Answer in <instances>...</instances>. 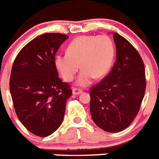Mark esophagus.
Listing matches in <instances>:
<instances>
[{"label":"esophagus","mask_w":159,"mask_h":159,"mask_svg":"<svg viewBox=\"0 0 159 159\" xmlns=\"http://www.w3.org/2000/svg\"><path fill=\"white\" fill-rule=\"evenodd\" d=\"M83 91L81 89H78V88H74L73 89V94L74 95H78V94L81 93Z\"/></svg>","instance_id":"esophagus-1"}]
</instances>
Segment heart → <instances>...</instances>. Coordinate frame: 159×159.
I'll return each mask as SVG.
<instances>
[{
    "label": "heart",
    "mask_w": 159,
    "mask_h": 159,
    "mask_svg": "<svg viewBox=\"0 0 159 159\" xmlns=\"http://www.w3.org/2000/svg\"><path fill=\"white\" fill-rule=\"evenodd\" d=\"M115 49L108 35H81L69 43L65 54L55 56V66L66 81H72L82 68L77 85L87 86L93 78L108 74L113 61Z\"/></svg>",
    "instance_id": "heart-1"
}]
</instances>
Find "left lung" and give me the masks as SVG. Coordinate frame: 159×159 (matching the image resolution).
I'll list each match as a JSON object with an SVG mask.
<instances>
[{"mask_svg":"<svg viewBox=\"0 0 159 159\" xmlns=\"http://www.w3.org/2000/svg\"><path fill=\"white\" fill-rule=\"evenodd\" d=\"M116 59L108 75L89 90L93 120L108 132L127 128L140 109L146 89L143 59L125 38L113 33Z\"/></svg>","mask_w":159,"mask_h":159,"instance_id":"1","label":"left lung"}]
</instances>
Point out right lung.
Here are the masks:
<instances>
[{"instance_id": "add662e5", "label": "right lung", "mask_w": 159, "mask_h": 159, "mask_svg": "<svg viewBox=\"0 0 159 159\" xmlns=\"http://www.w3.org/2000/svg\"><path fill=\"white\" fill-rule=\"evenodd\" d=\"M68 35L46 33L20 50L14 60L9 87L17 117L32 134L46 137L62 124L72 90L58 78L55 54Z\"/></svg>"}]
</instances>
